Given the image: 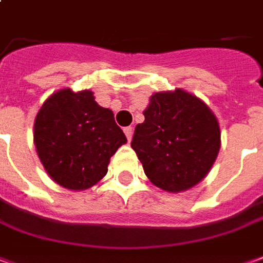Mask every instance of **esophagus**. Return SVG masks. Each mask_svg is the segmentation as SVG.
I'll return each instance as SVG.
<instances>
[{"label": "esophagus", "instance_id": "1", "mask_svg": "<svg viewBox=\"0 0 263 263\" xmlns=\"http://www.w3.org/2000/svg\"><path fill=\"white\" fill-rule=\"evenodd\" d=\"M124 135L127 136V140L130 142V140H132V137H133V128L124 127Z\"/></svg>", "mask_w": 263, "mask_h": 263}]
</instances>
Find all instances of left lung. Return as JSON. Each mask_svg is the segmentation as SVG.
Segmentation results:
<instances>
[{"label": "left lung", "instance_id": "obj_1", "mask_svg": "<svg viewBox=\"0 0 263 263\" xmlns=\"http://www.w3.org/2000/svg\"><path fill=\"white\" fill-rule=\"evenodd\" d=\"M132 147L149 180L177 193L203 180L220 149L216 116L196 96L176 88L150 97Z\"/></svg>", "mask_w": 263, "mask_h": 263}]
</instances>
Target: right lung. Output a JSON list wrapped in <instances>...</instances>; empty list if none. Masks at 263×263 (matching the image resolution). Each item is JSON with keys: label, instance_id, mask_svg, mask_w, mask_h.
<instances>
[{"label": "right lung", "instance_id": "add662e5", "mask_svg": "<svg viewBox=\"0 0 263 263\" xmlns=\"http://www.w3.org/2000/svg\"><path fill=\"white\" fill-rule=\"evenodd\" d=\"M126 142L113 111L99 106L90 90H59L34 121V144L45 172L70 190H86L101 180L110 157Z\"/></svg>", "mask_w": 263, "mask_h": 263}]
</instances>
